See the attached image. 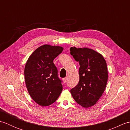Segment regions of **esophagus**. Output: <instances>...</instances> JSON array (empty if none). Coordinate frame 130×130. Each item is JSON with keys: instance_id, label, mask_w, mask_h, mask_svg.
Wrapping results in <instances>:
<instances>
[{"instance_id": "obj_1", "label": "esophagus", "mask_w": 130, "mask_h": 130, "mask_svg": "<svg viewBox=\"0 0 130 130\" xmlns=\"http://www.w3.org/2000/svg\"><path fill=\"white\" fill-rule=\"evenodd\" d=\"M67 79H68L67 77H65V78H64L63 79V83H66V82L67 81Z\"/></svg>"}]
</instances>
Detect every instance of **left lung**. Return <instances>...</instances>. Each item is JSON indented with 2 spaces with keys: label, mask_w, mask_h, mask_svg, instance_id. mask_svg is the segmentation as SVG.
<instances>
[{
  "label": "left lung",
  "mask_w": 130,
  "mask_h": 130,
  "mask_svg": "<svg viewBox=\"0 0 130 130\" xmlns=\"http://www.w3.org/2000/svg\"><path fill=\"white\" fill-rule=\"evenodd\" d=\"M70 54L79 62V81L71 89L73 98L82 107L94 105L104 92L108 80L106 61L92 49L71 47Z\"/></svg>",
  "instance_id": "obj_1"
}]
</instances>
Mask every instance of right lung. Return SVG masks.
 I'll list each match as a JSON object with an SVG mask.
<instances>
[{
	"instance_id": "obj_1",
	"label": "right lung",
	"mask_w": 130,
	"mask_h": 130,
	"mask_svg": "<svg viewBox=\"0 0 130 130\" xmlns=\"http://www.w3.org/2000/svg\"><path fill=\"white\" fill-rule=\"evenodd\" d=\"M62 50L60 46H41L26 62L24 79L27 90L32 98L41 106L54 103L62 90V80L53 61Z\"/></svg>"
}]
</instances>
